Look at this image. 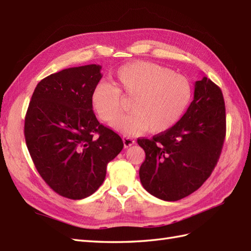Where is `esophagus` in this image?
<instances>
[{
	"mask_svg": "<svg viewBox=\"0 0 251 251\" xmlns=\"http://www.w3.org/2000/svg\"><path fill=\"white\" fill-rule=\"evenodd\" d=\"M123 143H124L125 148H129V147L135 145V140L131 139V138H129V137L124 136L123 137Z\"/></svg>",
	"mask_w": 251,
	"mask_h": 251,
	"instance_id": "1",
	"label": "esophagus"
}]
</instances>
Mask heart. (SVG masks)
<instances>
[{"instance_id": "obj_1", "label": "heart", "mask_w": 251, "mask_h": 251, "mask_svg": "<svg viewBox=\"0 0 251 251\" xmlns=\"http://www.w3.org/2000/svg\"><path fill=\"white\" fill-rule=\"evenodd\" d=\"M112 79L114 86L105 82L96 84L90 103L99 119L108 123L120 113L121 95L131 99L128 106L131 113L120 116L112 124L125 135L168 130L182 116L192 98L188 78L155 63H127L117 69Z\"/></svg>"}]
</instances>
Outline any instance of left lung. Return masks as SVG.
Here are the masks:
<instances>
[{"label": "left lung", "instance_id": "8db88e82", "mask_svg": "<svg viewBox=\"0 0 251 251\" xmlns=\"http://www.w3.org/2000/svg\"><path fill=\"white\" fill-rule=\"evenodd\" d=\"M221 89L206 76L194 85L184 115L152 139H138L146 152L139 169L143 188L159 200L175 201L193 193L209 178L226 138Z\"/></svg>", "mask_w": 251, "mask_h": 251}]
</instances>
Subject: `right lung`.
Masks as SVG:
<instances>
[{
  "instance_id": "obj_1",
  "label": "right lung",
  "mask_w": 251,
  "mask_h": 251,
  "mask_svg": "<svg viewBox=\"0 0 251 251\" xmlns=\"http://www.w3.org/2000/svg\"><path fill=\"white\" fill-rule=\"evenodd\" d=\"M101 66L68 68L36 85L25 120V138L37 172L56 193L71 200L92 195L106 165L123 147L121 137L96 119L90 95Z\"/></svg>"
}]
</instances>
